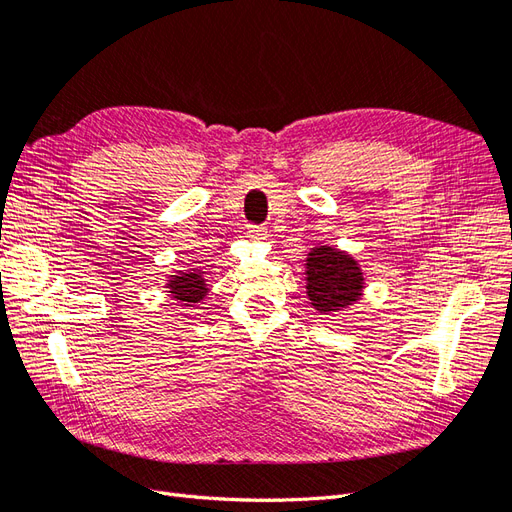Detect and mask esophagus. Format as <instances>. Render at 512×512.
I'll list each match as a JSON object with an SVG mask.
<instances>
[{"mask_svg": "<svg viewBox=\"0 0 512 512\" xmlns=\"http://www.w3.org/2000/svg\"><path fill=\"white\" fill-rule=\"evenodd\" d=\"M247 237H250L252 241H265L267 239V228L250 226V230H247Z\"/></svg>", "mask_w": 512, "mask_h": 512, "instance_id": "obj_1", "label": "esophagus"}]
</instances>
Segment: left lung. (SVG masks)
I'll list each match as a JSON object with an SVG mask.
<instances>
[{"label":"left lung","mask_w":512,"mask_h":512,"mask_svg":"<svg viewBox=\"0 0 512 512\" xmlns=\"http://www.w3.org/2000/svg\"><path fill=\"white\" fill-rule=\"evenodd\" d=\"M305 292L318 314H342L363 299L365 273L352 254L318 243L305 258Z\"/></svg>","instance_id":"obj_1"}]
</instances>
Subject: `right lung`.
I'll list each match as a JSON object with an SVG mask.
<instances>
[{
	"label": "right lung",
	"mask_w": 512,
	"mask_h": 512,
	"mask_svg": "<svg viewBox=\"0 0 512 512\" xmlns=\"http://www.w3.org/2000/svg\"><path fill=\"white\" fill-rule=\"evenodd\" d=\"M164 284L168 297L179 307H196L198 303H203L207 299V294L211 290L207 284V271L200 267L175 271L173 275L166 277Z\"/></svg>",
	"instance_id": "right-lung-1"
}]
</instances>
